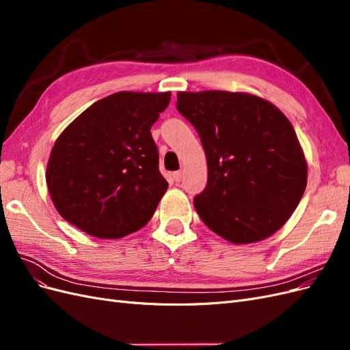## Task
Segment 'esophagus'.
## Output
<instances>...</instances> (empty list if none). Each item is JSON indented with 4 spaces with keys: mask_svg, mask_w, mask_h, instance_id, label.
<instances>
[{
    "mask_svg": "<svg viewBox=\"0 0 350 350\" xmlns=\"http://www.w3.org/2000/svg\"><path fill=\"white\" fill-rule=\"evenodd\" d=\"M172 178H174V181H175V183H181V179H183V172H181V171H176V172H174V174H172Z\"/></svg>",
    "mask_w": 350,
    "mask_h": 350,
    "instance_id": "34e87169",
    "label": "esophagus"
}]
</instances>
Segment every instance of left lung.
Returning a JSON list of instances; mask_svg holds the SVG:
<instances>
[{"label":"left lung","instance_id":"left-lung-1","mask_svg":"<svg viewBox=\"0 0 350 350\" xmlns=\"http://www.w3.org/2000/svg\"><path fill=\"white\" fill-rule=\"evenodd\" d=\"M207 157V185L194 198L204 225L232 243L278 232L298 207L308 166L291 121L251 93L179 92Z\"/></svg>","mask_w":350,"mask_h":350}]
</instances>
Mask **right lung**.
<instances>
[{
  "label": "right lung",
  "instance_id": "add662e5",
  "mask_svg": "<svg viewBox=\"0 0 350 350\" xmlns=\"http://www.w3.org/2000/svg\"><path fill=\"white\" fill-rule=\"evenodd\" d=\"M171 93L118 92L59 134L46 185L58 213L86 234L116 239L142 229L167 189L150 129Z\"/></svg>",
  "mask_w": 350,
  "mask_h": 350
}]
</instances>
